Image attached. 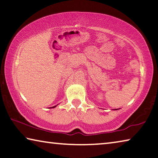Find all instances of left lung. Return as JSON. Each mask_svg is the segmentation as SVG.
<instances>
[{"label":"left lung","instance_id":"obj_1","mask_svg":"<svg viewBox=\"0 0 158 158\" xmlns=\"http://www.w3.org/2000/svg\"><path fill=\"white\" fill-rule=\"evenodd\" d=\"M114 110H118V109H114Z\"/></svg>","mask_w":158,"mask_h":158}]
</instances>
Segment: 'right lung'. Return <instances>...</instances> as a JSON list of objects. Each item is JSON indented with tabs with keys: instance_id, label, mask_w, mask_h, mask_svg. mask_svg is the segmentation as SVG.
Listing matches in <instances>:
<instances>
[{
	"instance_id": "right-lung-1",
	"label": "right lung",
	"mask_w": 158,
	"mask_h": 158,
	"mask_svg": "<svg viewBox=\"0 0 158 158\" xmlns=\"http://www.w3.org/2000/svg\"><path fill=\"white\" fill-rule=\"evenodd\" d=\"M56 106H57V105H56ZM56 106H53V107H52V108H55V107Z\"/></svg>"
}]
</instances>
